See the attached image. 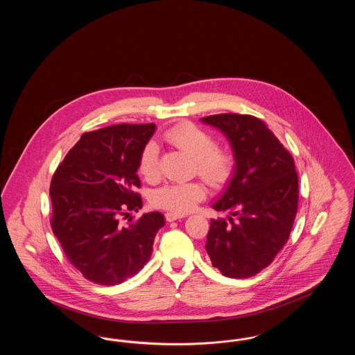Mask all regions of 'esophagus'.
<instances>
[{"instance_id": "34e87169", "label": "esophagus", "mask_w": 355, "mask_h": 355, "mask_svg": "<svg viewBox=\"0 0 355 355\" xmlns=\"http://www.w3.org/2000/svg\"><path fill=\"white\" fill-rule=\"evenodd\" d=\"M185 217V214H181V213H166L165 214V218L166 220H169V222H173V220H181V218H184Z\"/></svg>"}]
</instances>
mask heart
I'll return each mask as SVG.
<instances>
[{"mask_svg": "<svg viewBox=\"0 0 355 355\" xmlns=\"http://www.w3.org/2000/svg\"><path fill=\"white\" fill-rule=\"evenodd\" d=\"M164 139L174 149L185 153L194 159V171L205 182L213 187L223 185L232 175L234 166L233 153L227 148L216 145L214 137L191 122H181L168 129ZM138 171L149 182L159 175L158 149L149 142L141 152L138 159ZM206 196L201 182L166 184L154 190L152 203L157 207L171 213H185Z\"/></svg>", "mask_w": 355, "mask_h": 355, "instance_id": "heart-1", "label": "heart"}]
</instances>
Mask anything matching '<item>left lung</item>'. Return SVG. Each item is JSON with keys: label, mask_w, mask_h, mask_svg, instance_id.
<instances>
[{"label": "left lung", "mask_w": 355, "mask_h": 355, "mask_svg": "<svg viewBox=\"0 0 355 355\" xmlns=\"http://www.w3.org/2000/svg\"><path fill=\"white\" fill-rule=\"evenodd\" d=\"M229 138L236 171L213 207L227 211L210 220L206 252L229 278H250L286 245L298 210V174L291 154L268 125L250 114L203 117Z\"/></svg>", "instance_id": "left-lung-1"}]
</instances>
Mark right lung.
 Returning a JSON list of instances; mask_svg holds the SVG:
<instances>
[{
  "instance_id": "obj_1",
  "label": "right lung",
  "mask_w": 355,
  "mask_h": 355,
  "mask_svg": "<svg viewBox=\"0 0 355 355\" xmlns=\"http://www.w3.org/2000/svg\"><path fill=\"white\" fill-rule=\"evenodd\" d=\"M154 130V123H119L84 133L53 174L51 230L90 282L119 285L150 259L164 216L119 220L142 207L138 159Z\"/></svg>"
}]
</instances>
